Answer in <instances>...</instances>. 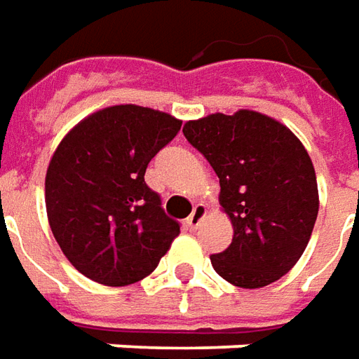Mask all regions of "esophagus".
<instances>
[{"instance_id": "obj_1", "label": "esophagus", "mask_w": 359, "mask_h": 359, "mask_svg": "<svg viewBox=\"0 0 359 359\" xmlns=\"http://www.w3.org/2000/svg\"><path fill=\"white\" fill-rule=\"evenodd\" d=\"M205 215H207V209H205V205H195L194 207V212L187 217V221H185V224L189 226V231H195L199 224H201V221L205 219Z\"/></svg>"}]
</instances>
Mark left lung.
I'll use <instances>...</instances> for the list:
<instances>
[{"instance_id":"left-lung-1","label":"left lung","mask_w":359,"mask_h":359,"mask_svg":"<svg viewBox=\"0 0 359 359\" xmlns=\"http://www.w3.org/2000/svg\"><path fill=\"white\" fill-rule=\"evenodd\" d=\"M221 184L231 246L212 254L215 271L236 287L256 289L285 276L305 252L318 215L309 152L285 125L258 111L215 113L184 127Z\"/></svg>"}]
</instances>
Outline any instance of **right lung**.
<instances>
[{
	"label": "right lung",
	"instance_id": "add662e5",
	"mask_svg": "<svg viewBox=\"0 0 359 359\" xmlns=\"http://www.w3.org/2000/svg\"><path fill=\"white\" fill-rule=\"evenodd\" d=\"M182 121L113 105L72 128L52 156L44 201L52 234L86 278L123 287L150 276L180 234L144 174Z\"/></svg>",
	"mask_w": 359,
	"mask_h": 359
}]
</instances>
